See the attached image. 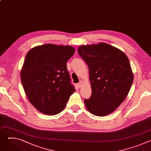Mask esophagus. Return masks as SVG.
<instances>
[{
    "mask_svg": "<svg viewBox=\"0 0 151 151\" xmlns=\"http://www.w3.org/2000/svg\"><path fill=\"white\" fill-rule=\"evenodd\" d=\"M82 84H83V81H81L78 83H77V85H78V87H79V88H81L82 86Z\"/></svg>",
    "mask_w": 151,
    "mask_h": 151,
    "instance_id": "esophagus-1",
    "label": "esophagus"
}]
</instances>
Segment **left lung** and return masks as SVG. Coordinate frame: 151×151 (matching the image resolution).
I'll list each match as a JSON object with an SVG mask.
<instances>
[{
  "label": "left lung",
  "mask_w": 151,
  "mask_h": 151,
  "mask_svg": "<svg viewBox=\"0 0 151 151\" xmlns=\"http://www.w3.org/2000/svg\"><path fill=\"white\" fill-rule=\"evenodd\" d=\"M79 55L89 69L92 94L85 99L87 110L104 116L114 112L127 97L134 75L124 52L106 43L81 45Z\"/></svg>",
  "instance_id": "8db88e82"
}]
</instances>
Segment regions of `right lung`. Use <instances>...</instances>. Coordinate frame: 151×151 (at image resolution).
<instances>
[{
	"label": "right lung",
	"instance_id": "add662e5",
	"mask_svg": "<svg viewBox=\"0 0 151 151\" xmlns=\"http://www.w3.org/2000/svg\"><path fill=\"white\" fill-rule=\"evenodd\" d=\"M75 52L69 45L48 44L26 54L20 72L21 83L29 101L41 113L59 114L75 91L66 65Z\"/></svg>",
	"mask_w": 151,
	"mask_h": 151
}]
</instances>
